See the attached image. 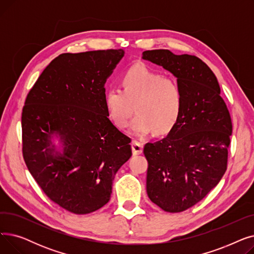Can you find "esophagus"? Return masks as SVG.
Here are the masks:
<instances>
[{"instance_id":"esophagus-1","label":"esophagus","mask_w":254,"mask_h":254,"mask_svg":"<svg viewBox=\"0 0 254 254\" xmlns=\"http://www.w3.org/2000/svg\"><path fill=\"white\" fill-rule=\"evenodd\" d=\"M131 149H132V153H134L135 155L141 154L143 151V144L138 141H132L131 142Z\"/></svg>"}]
</instances>
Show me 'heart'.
Listing matches in <instances>:
<instances>
[{"label": "heart", "instance_id": "b5f03b06", "mask_svg": "<svg viewBox=\"0 0 254 254\" xmlns=\"http://www.w3.org/2000/svg\"><path fill=\"white\" fill-rule=\"evenodd\" d=\"M122 85L123 89H107L104 96L107 113L117 127L128 126L134 105L137 114L129 129L134 136L146 137L154 130L163 135L175 127L183 105L182 89L175 80L138 64L123 75Z\"/></svg>", "mask_w": 254, "mask_h": 254}]
</instances>
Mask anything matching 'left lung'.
I'll list each match as a JSON object with an SVG mask.
<instances>
[{
  "instance_id": "obj_1",
  "label": "left lung",
  "mask_w": 254,
  "mask_h": 254,
  "mask_svg": "<svg viewBox=\"0 0 254 254\" xmlns=\"http://www.w3.org/2000/svg\"><path fill=\"white\" fill-rule=\"evenodd\" d=\"M142 56L174 75L182 89L175 127L164 139L144 146L151 202L166 212H182L203 199L226 171L230 112L216 76L202 60L168 49L146 50Z\"/></svg>"
}]
</instances>
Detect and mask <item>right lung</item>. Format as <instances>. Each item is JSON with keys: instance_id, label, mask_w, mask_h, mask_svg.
I'll use <instances>...</instances> for the list:
<instances>
[{"instance_id": "1", "label": "right lung", "mask_w": 254, "mask_h": 254, "mask_svg": "<svg viewBox=\"0 0 254 254\" xmlns=\"http://www.w3.org/2000/svg\"><path fill=\"white\" fill-rule=\"evenodd\" d=\"M124 56V49L63 53L40 75L22 109L25 165L51 201L75 214L109 202L115 174L131 156L130 139L104 104V85Z\"/></svg>"}]
</instances>
